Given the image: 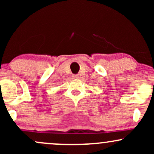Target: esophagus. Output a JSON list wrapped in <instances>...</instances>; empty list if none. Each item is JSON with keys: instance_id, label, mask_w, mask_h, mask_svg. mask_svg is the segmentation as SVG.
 I'll use <instances>...</instances> for the list:
<instances>
[{"instance_id": "esophagus-1", "label": "esophagus", "mask_w": 154, "mask_h": 154, "mask_svg": "<svg viewBox=\"0 0 154 154\" xmlns=\"http://www.w3.org/2000/svg\"><path fill=\"white\" fill-rule=\"evenodd\" d=\"M72 77H73L74 79H78L79 78V75H74L72 76Z\"/></svg>"}]
</instances>
